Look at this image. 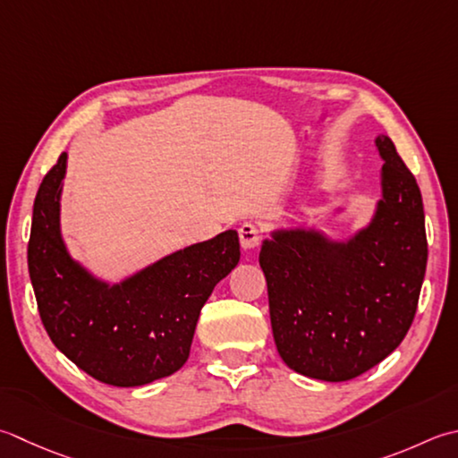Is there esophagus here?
Instances as JSON below:
<instances>
[{
	"instance_id": "34e87169",
	"label": "esophagus",
	"mask_w": 458,
	"mask_h": 458,
	"mask_svg": "<svg viewBox=\"0 0 458 458\" xmlns=\"http://www.w3.org/2000/svg\"><path fill=\"white\" fill-rule=\"evenodd\" d=\"M240 244L244 250H254L259 244V228L256 224H242L240 228Z\"/></svg>"
}]
</instances>
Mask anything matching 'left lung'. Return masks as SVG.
Returning <instances> with one entry per match:
<instances>
[{
  "instance_id": "1",
  "label": "left lung",
  "mask_w": 458,
  "mask_h": 458,
  "mask_svg": "<svg viewBox=\"0 0 458 458\" xmlns=\"http://www.w3.org/2000/svg\"><path fill=\"white\" fill-rule=\"evenodd\" d=\"M381 199L347 238L280 226L262 242L274 342L284 363L319 381H349L391 355L413 324L427 267L423 199L387 134ZM345 208L337 206L334 216Z\"/></svg>"
}]
</instances>
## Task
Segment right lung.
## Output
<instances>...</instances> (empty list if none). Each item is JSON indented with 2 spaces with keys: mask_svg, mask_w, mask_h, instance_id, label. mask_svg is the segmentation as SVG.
Wrapping results in <instances>:
<instances>
[{
  "mask_svg": "<svg viewBox=\"0 0 458 458\" xmlns=\"http://www.w3.org/2000/svg\"><path fill=\"white\" fill-rule=\"evenodd\" d=\"M67 152L33 202L27 266L51 342L79 369L114 387H140L186 363L200 310L240 262L236 230L163 256L109 282L71 256L61 234Z\"/></svg>",
  "mask_w": 458,
  "mask_h": 458,
  "instance_id": "right-lung-1",
  "label": "right lung"
}]
</instances>
